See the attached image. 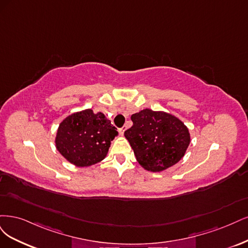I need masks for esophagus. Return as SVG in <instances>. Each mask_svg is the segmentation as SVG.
<instances>
[{
    "label": "esophagus",
    "instance_id": "obj_1",
    "mask_svg": "<svg viewBox=\"0 0 248 248\" xmlns=\"http://www.w3.org/2000/svg\"><path fill=\"white\" fill-rule=\"evenodd\" d=\"M118 132H119V134H121V135H124V127H122V129H119V130H118Z\"/></svg>",
    "mask_w": 248,
    "mask_h": 248
}]
</instances>
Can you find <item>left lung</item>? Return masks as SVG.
<instances>
[{
	"instance_id": "8db88e82",
	"label": "left lung",
	"mask_w": 248,
	"mask_h": 248,
	"mask_svg": "<svg viewBox=\"0 0 248 248\" xmlns=\"http://www.w3.org/2000/svg\"><path fill=\"white\" fill-rule=\"evenodd\" d=\"M133 125L124 132L138 163L150 172H161L177 164L189 145L190 136L180 119L163 111L141 110L131 116Z\"/></svg>"
}]
</instances>
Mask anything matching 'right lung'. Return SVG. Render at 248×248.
<instances>
[{
  "label": "right lung",
  "instance_id": "right-lung-1",
  "mask_svg": "<svg viewBox=\"0 0 248 248\" xmlns=\"http://www.w3.org/2000/svg\"><path fill=\"white\" fill-rule=\"evenodd\" d=\"M117 134L116 127L102 112L86 109L69 115L60 124L55 146L71 164L89 167L106 157Z\"/></svg>",
  "mask_w": 248,
  "mask_h": 248
}]
</instances>
